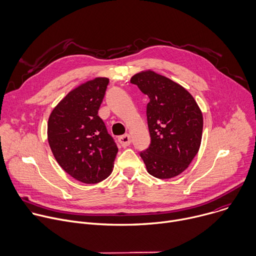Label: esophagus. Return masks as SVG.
<instances>
[{"label":"esophagus","instance_id":"esophagus-1","mask_svg":"<svg viewBox=\"0 0 256 256\" xmlns=\"http://www.w3.org/2000/svg\"><path fill=\"white\" fill-rule=\"evenodd\" d=\"M118 142H120V144L124 148L128 147V146H130V142H132L130 134H124V136H120L118 138Z\"/></svg>","mask_w":256,"mask_h":256}]
</instances>
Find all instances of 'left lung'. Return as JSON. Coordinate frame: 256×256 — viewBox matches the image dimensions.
Listing matches in <instances>:
<instances>
[{"instance_id":"obj_1","label":"left lung","mask_w":256,"mask_h":256,"mask_svg":"<svg viewBox=\"0 0 256 256\" xmlns=\"http://www.w3.org/2000/svg\"><path fill=\"white\" fill-rule=\"evenodd\" d=\"M130 83L150 98L147 120L149 148L140 157L149 174L168 179L184 172L198 154L202 136V114L192 94L174 81L148 70Z\"/></svg>"}]
</instances>
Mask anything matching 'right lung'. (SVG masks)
I'll return each instance as SVG.
<instances>
[{"mask_svg": "<svg viewBox=\"0 0 256 256\" xmlns=\"http://www.w3.org/2000/svg\"><path fill=\"white\" fill-rule=\"evenodd\" d=\"M108 83V78L97 77L72 89L54 108L48 122V140L56 162L86 184L110 175L118 151L98 116Z\"/></svg>", "mask_w": 256, "mask_h": 256, "instance_id": "1", "label": "right lung"}]
</instances>
